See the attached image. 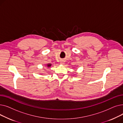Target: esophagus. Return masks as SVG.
Returning a JSON list of instances; mask_svg holds the SVG:
<instances>
[{
  "instance_id": "esophagus-1",
  "label": "esophagus",
  "mask_w": 123,
  "mask_h": 123,
  "mask_svg": "<svg viewBox=\"0 0 123 123\" xmlns=\"http://www.w3.org/2000/svg\"><path fill=\"white\" fill-rule=\"evenodd\" d=\"M60 63L61 64H63L64 63V62L63 61H61V62H60Z\"/></svg>"
}]
</instances>
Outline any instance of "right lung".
<instances>
[{
	"label": "right lung",
	"mask_w": 123,
	"mask_h": 123,
	"mask_svg": "<svg viewBox=\"0 0 123 123\" xmlns=\"http://www.w3.org/2000/svg\"><path fill=\"white\" fill-rule=\"evenodd\" d=\"M51 64H50V63H49V64H47V67H51Z\"/></svg>",
	"instance_id": "right-lung-1"
}]
</instances>
